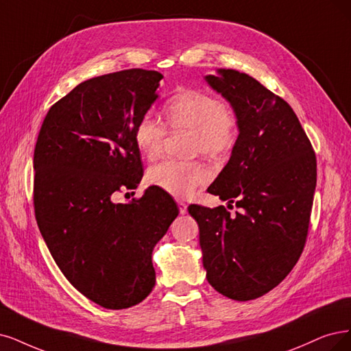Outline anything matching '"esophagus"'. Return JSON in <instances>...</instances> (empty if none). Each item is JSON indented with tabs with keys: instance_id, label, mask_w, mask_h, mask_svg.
Here are the masks:
<instances>
[{
	"instance_id": "34e87169",
	"label": "esophagus",
	"mask_w": 351,
	"mask_h": 351,
	"mask_svg": "<svg viewBox=\"0 0 351 351\" xmlns=\"http://www.w3.org/2000/svg\"><path fill=\"white\" fill-rule=\"evenodd\" d=\"M178 206H179V213L182 215L188 213V205L185 202H178Z\"/></svg>"
}]
</instances>
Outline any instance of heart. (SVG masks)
Instances as JSON below:
<instances>
[{"label":"heart","mask_w":351,"mask_h":351,"mask_svg":"<svg viewBox=\"0 0 351 351\" xmlns=\"http://www.w3.org/2000/svg\"><path fill=\"white\" fill-rule=\"evenodd\" d=\"M165 117L172 132H189V152L208 158H223L234 147L239 120L234 110L218 98L198 89L176 94L165 106ZM167 127L152 114H145L134 127V141L140 153L156 159L163 150ZM213 173L201 162L162 160L147 172V180L176 198H189L210 182Z\"/></svg>","instance_id":"1"}]
</instances>
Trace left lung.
Here are the masks:
<instances>
[{"mask_svg":"<svg viewBox=\"0 0 351 351\" xmlns=\"http://www.w3.org/2000/svg\"><path fill=\"white\" fill-rule=\"evenodd\" d=\"M205 81L239 120L231 158L208 188L234 202L188 211L199 227L206 279L234 301L267 293L289 275L306 241L317 185V159L289 104L247 73L218 69Z\"/></svg>","mask_w":351,"mask_h":351,"instance_id":"obj_1","label":"left lung"}]
</instances>
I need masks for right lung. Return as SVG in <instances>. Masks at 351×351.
Returning <instances> with one entry per match:
<instances>
[{
	"mask_svg": "<svg viewBox=\"0 0 351 351\" xmlns=\"http://www.w3.org/2000/svg\"><path fill=\"white\" fill-rule=\"evenodd\" d=\"M162 77L127 69L81 82L50 107L36 143L38 230L64 278L107 309L137 305L152 292V252L179 214L159 188L127 204L111 198L143 178L134 127Z\"/></svg>",
	"mask_w": 351,
	"mask_h": 351,
	"instance_id": "1",
	"label": "right lung"
}]
</instances>
